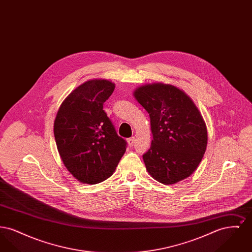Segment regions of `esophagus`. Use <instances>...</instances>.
<instances>
[{
    "label": "esophagus",
    "instance_id": "34e87169",
    "mask_svg": "<svg viewBox=\"0 0 252 252\" xmlns=\"http://www.w3.org/2000/svg\"><path fill=\"white\" fill-rule=\"evenodd\" d=\"M134 142H135V138L134 137L127 139V144H128V146H130V147L134 144Z\"/></svg>",
    "mask_w": 252,
    "mask_h": 252
}]
</instances>
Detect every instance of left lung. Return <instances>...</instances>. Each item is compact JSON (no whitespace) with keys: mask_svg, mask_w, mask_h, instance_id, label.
Returning a JSON list of instances; mask_svg holds the SVG:
<instances>
[{"mask_svg":"<svg viewBox=\"0 0 252 252\" xmlns=\"http://www.w3.org/2000/svg\"><path fill=\"white\" fill-rule=\"evenodd\" d=\"M133 94L150 117L153 139L143 155L148 173L165 185L191 176L208 143L205 122L192 99L163 83L141 86Z\"/></svg>","mask_w":252,"mask_h":252,"instance_id":"obj_1","label":"left lung"}]
</instances>
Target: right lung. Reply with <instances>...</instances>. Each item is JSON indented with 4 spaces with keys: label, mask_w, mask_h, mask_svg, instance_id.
I'll return each instance as SVG.
<instances>
[{
    "label": "right lung",
    "mask_w": 252,
    "mask_h": 252,
    "mask_svg": "<svg viewBox=\"0 0 252 252\" xmlns=\"http://www.w3.org/2000/svg\"><path fill=\"white\" fill-rule=\"evenodd\" d=\"M115 85L93 79L77 87L61 104L54 134L64 165L78 181L100 183L109 178L126 149L103 109Z\"/></svg>",
    "instance_id": "1"
}]
</instances>
